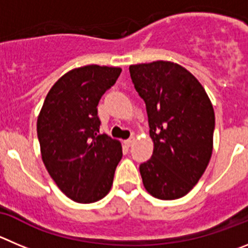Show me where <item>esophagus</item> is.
Wrapping results in <instances>:
<instances>
[{
  "label": "esophagus",
  "instance_id": "34e87169",
  "mask_svg": "<svg viewBox=\"0 0 248 248\" xmlns=\"http://www.w3.org/2000/svg\"><path fill=\"white\" fill-rule=\"evenodd\" d=\"M135 140H136L135 137H131V138H128V140H124V144H126L127 147H131V145L133 144V142H135Z\"/></svg>",
  "mask_w": 248,
  "mask_h": 248
}]
</instances>
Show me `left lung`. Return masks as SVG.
<instances>
[{
  "label": "left lung",
  "instance_id": "8db88e82",
  "mask_svg": "<svg viewBox=\"0 0 248 248\" xmlns=\"http://www.w3.org/2000/svg\"><path fill=\"white\" fill-rule=\"evenodd\" d=\"M147 106L153 155L140 164L143 185L164 201L186 196L204 173L213 152L214 108L198 79L170 61L129 66Z\"/></svg>",
  "mask_w": 248,
  "mask_h": 248
}]
</instances>
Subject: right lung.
I'll list each match as a JSON object with an SVG mask.
<instances>
[{"instance_id":"1","label":"right lung","mask_w":248,"mask_h":248,"mask_svg":"<svg viewBox=\"0 0 248 248\" xmlns=\"http://www.w3.org/2000/svg\"><path fill=\"white\" fill-rule=\"evenodd\" d=\"M120 67L71 69L48 90L36 122L43 163L67 197L94 203L110 192L122 158L120 140L100 135L98 106Z\"/></svg>"}]
</instances>
